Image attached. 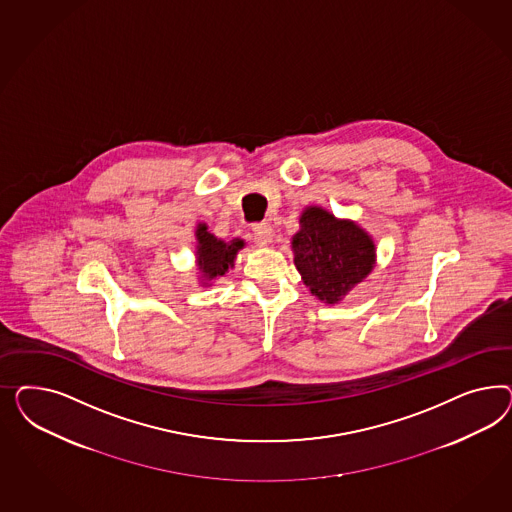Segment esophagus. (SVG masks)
I'll return each instance as SVG.
<instances>
[{
	"instance_id": "obj_1",
	"label": "esophagus",
	"mask_w": 512,
	"mask_h": 512,
	"mask_svg": "<svg viewBox=\"0 0 512 512\" xmlns=\"http://www.w3.org/2000/svg\"><path fill=\"white\" fill-rule=\"evenodd\" d=\"M253 236H255V242L259 246H268L274 240V229L268 223H257L253 227Z\"/></svg>"
}]
</instances>
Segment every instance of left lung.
<instances>
[{
    "label": "left lung",
    "mask_w": 512,
    "mask_h": 512,
    "mask_svg": "<svg viewBox=\"0 0 512 512\" xmlns=\"http://www.w3.org/2000/svg\"><path fill=\"white\" fill-rule=\"evenodd\" d=\"M298 223L291 240L296 270L311 295L334 306L372 274L377 261L372 234L323 206H306Z\"/></svg>",
    "instance_id": "left-lung-1"
}]
</instances>
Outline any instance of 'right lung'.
<instances>
[{
  "instance_id": "1",
  "label": "right lung",
  "mask_w": 512,
  "mask_h": 512,
  "mask_svg": "<svg viewBox=\"0 0 512 512\" xmlns=\"http://www.w3.org/2000/svg\"><path fill=\"white\" fill-rule=\"evenodd\" d=\"M195 240V261L202 287H210L216 279L233 270L238 251L246 246L242 238H233L231 242L217 238L216 234L208 231L206 223L197 225Z\"/></svg>"
}]
</instances>
